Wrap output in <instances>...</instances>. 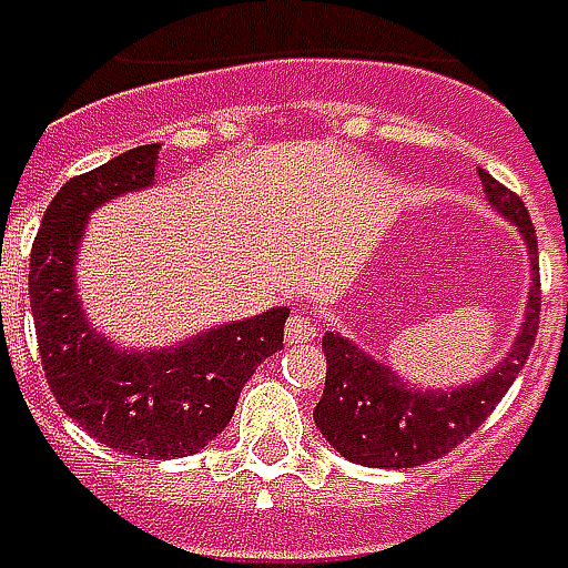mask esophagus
Returning a JSON list of instances; mask_svg holds the SVG:
<instances>
[{
	"instance_id": "esophagus-1",
	"label": "esophagus",
	"mask_w": 568,
	"mask_h": 568,
	"mask_svg": "<svg viewBox=\"0 0 568 568\" xmlns=\"http://www.w3.org/2000/svg\"><path fill=\"white\" fill-rule=\"evenodd\" d=\"M316 323L313 320H306V316H291L287 320V326H284V338H287V345H300V342H310V338H316Z\"/></svg>"
}]
</instances>
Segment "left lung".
Returning a JSON list of instances; mask_svg holds the SVG:
<instances>
[{
	"instance_id": "left-lung-1",
	"label": "left lung",
	"mask_w": 568,
	"mask_h": 568,
	"mask_svg": "<svg viewBox=\"0 0 568 568\" xmlns=\"http://www.w3.org/2000/svg\"><path fill=\"white\" fill-rule=\"evenodd\" d=\"M479 182L486 187L489 204L521 230L527 252H530L534 287L527 297L525 326L496 371H489L483 381L464 383L450 393L415 389L399 381L396 371L364 355L355 342L342 338L338 332H326L323 335L326 389L313 409V418L328 444L352 464L403 469L438 460L493 415L501 396L508 393V386L527 364V355L537 338V323H540L537 233L527 216L525 201L515 191L498 185L486 169H479Z\"/></svg>"
}]
</instances>
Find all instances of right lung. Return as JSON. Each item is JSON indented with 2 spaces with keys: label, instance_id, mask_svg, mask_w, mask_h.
<instances>
[{
  "label": "right lung",
  "instance_id": "1",
  "mask_svg": "<svg viewBox=\"0 0 568 568\" xmlns=\"http://www.w3.org/2000/svg\"><path fill=\"white\" fill-rule=\"evenodd\" d=\"M156 162L159 143H146L70 179L43 211L28 271L50 393L92 438L140 460H172L207 447L230 425L245 381L284 348L291 316L277 306L159 352H118L89 326L72 274L89 213L153 185Z\"/></svg>",
  "mask_w": 568,
  "mask_h": 568
}]
</instances>
